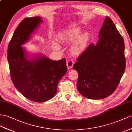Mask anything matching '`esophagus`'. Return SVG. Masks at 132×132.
I'll return each mask as SVG.
<instances>
[{
	"mask_svg": "<svg viewBox=\"0 0 132 132\" xmlns=\"http://www.w3.org/2000/svg\"><path fill=\"white\" fill-rule=\"evenodd\" d=\"M66 64H67V69L69 70H70L72 68V66L73 65V61L71 60H69L68 61H67Z\"/></svg>",
	"mask_w": 132,
	"mask_h": 132,
	"instance_id": "esophagus-1",
	"label": "esophagus"
}]
</instances>
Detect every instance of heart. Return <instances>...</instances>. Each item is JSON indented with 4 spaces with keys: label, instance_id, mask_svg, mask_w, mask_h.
Segmentation results:
<instances>
[{
    "label": "heart",
    "instance_id": "obj_1",
    "mask_svg": "<svg viewBox=\"0 0 132 132\" xmlns=\"http://www.w3.org/2000/svg\"><path fill=\"white\" fill-rule=\"evenodd\" d=\"M80 27H75L66 30L59 34V39L63 43H68L73 41L70 47V52L73 55L77 56L85 51L89 42L90 36L88 33H84ZM53 46L57 47L58 45L53 42Z\"/></svg>",
    "mask_w": 132,
    "mask_h": 132
}]
</instances>
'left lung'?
<instances>
[{
	"label": "left lung",
	"instance_id": "1",
	"mask_svg": "<svg viewBox=\"0 0 132 132\" xmlns=\"http://www.w3.org/2000/svg\"><path fill=\"white\" fill-rule=\"evenodd\" d=\"M99 37L96 45L90 44L73 66L79 75L77 90L90 99H104L112 94L126 69L123 38L108 16Z\"/></svg>",
	"mask_w": 132,
	"mask_h": 132
}]
</instances>
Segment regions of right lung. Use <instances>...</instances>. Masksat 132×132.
<instances>
[{"mask_svg":"<svg viewBox=\"0 0 132 132\" xmlns=\"http://www.w3.org/2000/svg\"><path fill=\"white\" fill-rule=\"evenodd\" d=\"M42 22L41 17L26 18L19 23L8 47L11 79L15 88L29 100L37 103L55 95L59 82L67 72L66 60H50L40 55L29 60L22 45Z\"/></svg>","mask_w":132,"mask_h":132,"instance_id":"obj_1","label":"right lung"}]
</instances>
